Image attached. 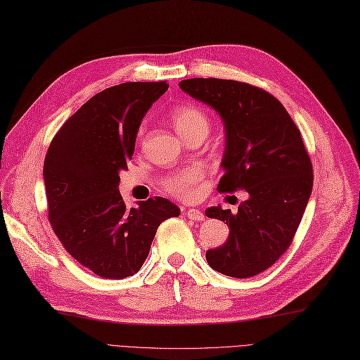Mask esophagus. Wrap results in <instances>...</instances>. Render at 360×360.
<instances>
[{"label":"esophagus","instance_id":"esophagus-1","mask_svg":"<svg viewBox=\"0 0 360 360\" xmlns=\"http://www.w3.org/2000/svg\"><path fill=\"white\" fill-rule=\"evenodd\" d=\"M186 215H188L189 219H193V221H202L204 218H206V217H204V213L198 209H189L186 212Z\"/></svg>","mask_w":360,"mask_h":360}]
</instances>
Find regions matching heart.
<instances>
[{
    "instance_id": "b5f03b06",
    "label": "heart",
    "mask_w": 360,
    "mask_h": 360,
    "mask_svg": "<svg viewBox=\"0 0 360 360\" xmlns=\"http://www.w3.org/2000/svg\"><path fill=\"white\" fill-rule=\"evenodd\" d=\"M171 121L183 139L189 138L191 134L204 133L207 136L210 129L209 116L197 105L184 104L171 112ZM204 168L198 163L189 165L177 172L171 174L163 180V188L171 195L184 201L195 200L200 192V183L204 179Z\"/></svg>"
}]
</instances>
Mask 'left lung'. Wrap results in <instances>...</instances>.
<instances>
[{"label": "left lung", "instance_id": "obj_1", "mask_svg": "<svg viewBox=\"0 0 360 360\" xmlns=\"http://www.w3.org/2000/svg\"><path fill=\"white\" fill-rule=\"evenodd\" d=\"M180 87L226 124V174L217 189L248 193L236 213L219 206L206 210L230 229L224 245L206 251L207 264L229 277L260 274L292 244L312 192V162L301 133L283 104L257 86L188 79Z\"/></svg>", "mask_w": 360, "mask_h": 360}]
</instances>
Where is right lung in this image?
<instances>
[{
    "label": "right lung",
    "instance_id": "1",
    "mask_svg": "<svg viewBox=\"0 0 360 360\" xmlns=\"http://www.w3.org/2000/svg\"><path fill=\"white\" fill-rule=\"evenodd\" d=\"M167 91V82L104 89L62 125L45 156L48 219L65 250L100 277L138 273L159 226L180 215L162 197L125 209L118 191L143 115Z\"/></svg>",
    "mask_w": 360,
    "mask_h": 360
}]
</instances>
